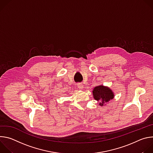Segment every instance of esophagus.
Instances as JSON below:
<instances>
[{"label": "esophagus", "instance_id": "obj_1", "mask_svg": "<svg viewBox=\"0 0 153 153\" xmlns=\"http://www.w3.org/2000/svg\"><path fill=\"white\" fill-rule=\"evenodd\" d=\"M77 88L79 89H80V90H82V89L83 88V85L82 83H78V84H77Z\"/></svg>", "mask_w": 153, "mask_h": 153}]
</instances>
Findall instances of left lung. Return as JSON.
<instances>
[{"mask_svg": "<svg viewBox=\"0 0 153 153\" xmlns=\"http://www.w3.org/2000/svg\"><path fill=\"white\" fill-rule=\"evenodd\" d=\"M93 95L95 100L99 102L100 106H103L105 103L108 102L114 97V93L108 87L103 85L96 86L93 89Z\"/></svg>", "mask_w": 153, "mask_h": 153, "instance_id": "left-lung-1", "label": "left lung"}]
</instances>
